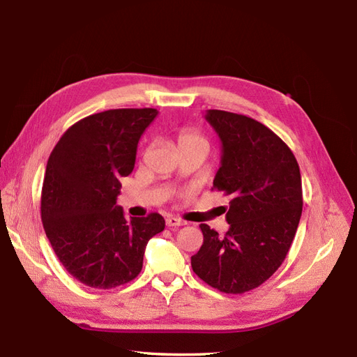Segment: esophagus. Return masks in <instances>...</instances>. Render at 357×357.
Returning <instances> with one entry per match:
<instances>
[{"label":"esophagus","mask_w":357,"mask_h":357,"mask_svg":"<svg viewBox=\"0 0 357 357\" xmlns=\"http://www.w3.org/2000/svg\"><path fill=\"white\" fill-rule=\"evenodd\" d=\"M186 222L180 218H176V216H168L167 218V225L168 227H180V225H185Z\"/></svg>","instance_id":"34e87169"}]
</instances>
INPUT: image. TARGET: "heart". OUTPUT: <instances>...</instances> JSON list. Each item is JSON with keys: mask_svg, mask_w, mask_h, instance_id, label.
I'll use <instances>...</instances> for the list:
<instances>
[{"mask_svg": "<svg viewBox=\"0 0 357 357\" xmlns=\"http://www.w3.org/2000/svg\"><path fill=\"white\" fill-rule=\"evenodd\" d=\"M177 142H178V149H185V146H192V145L207 146L206 137L199 133L197 128H192V127H181L177 133Z\"/></svg>", "mask_w": 357, "mask_h": 357, "instance_id": "1", "label": "heart"}]
</instances>
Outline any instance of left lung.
<instances>
[{"label": "left lung", "mask_w": 357, "mask_h": 357, "mask_svg": "<svg viewBox=\"0 0 357 357\" xmlns=\"http://www.w3.org/2000/svg\"><path fill=\"white\" fill-rule=\"evenodd\" d=\"M206 119L222 142L212 189L230 197V229L220 236L199 224L204 239L190 265L212 288L244 294L266 282L291 248L303 211L300 167L259 121L225 110H208Z\"/></svg>", "instance_id": "left-lung-1"}]
</instances>
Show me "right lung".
I'll return each instance as SVG.
<instances>
[{"mask_svg":"<svg viewBox=\"0 0 357 357\" xmlns=\"http://www.w3.org/2000/svg\"><path fill=\"white\" fill-rule=\"evenodd\" d=\"M155 109H112L77 121L51 151L40 216L56 256L74 279L97 289L132 282L149 241L165 229L159 213L127 220L116 206L137 142Z\"/></svg>","mask_w":357,"mask_h":357,"instance_id":"add662e5","label":"right lung"}]
</instances>
